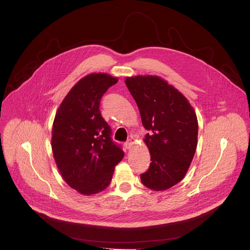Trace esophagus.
<instances>
[{
    "mask_svg": "<svg viewBox=\"0 0 250 250\" xmlns=\"http://www.w3.org/2000/svg\"><path fill=\"white\" fill-rule=\"evenodd\" d=\"M133 144H134V143H133L131 140H129V141H127V142L125 143V147H126L128 150H130V149H132Z\"/></svg>",
    "mask_w": 250,
    "mask_h": 250,
    "instance_id": "obj_1",
    "label": "esophagus"
}]
</instances>
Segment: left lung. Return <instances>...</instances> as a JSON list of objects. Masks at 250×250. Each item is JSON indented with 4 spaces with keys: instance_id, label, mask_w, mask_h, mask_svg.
Listing matches in <instances>:
<instances>
[{
    "instance_id": "obj_1",
    "label": "left lung",
    "mask_w": 250,
    "mask_h": 250,
    "mask_svg": "<svg viewBox=\"0 0 250 250\" xmlns=\"http://www.w3.org/2000/svg\"><path fill=\"white\" fill-rule=\"evenodd\" d=\"M125 83L137 102L143 127L150 131L144 143L151 163L141 175L153 190H166L185 177L193 159L198 136L194 108L173 85L159 76L127 77Z\"/></svg>"
}]
</instances>
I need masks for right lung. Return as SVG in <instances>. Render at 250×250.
I'll use <instances>...</instances> for the list:
<instances>
[{
    "instance_id": "obj_1",
    "label": "right lung",
    "mask_w": 250,
    "mask_h": 250,
    "mask_svg": "<svg viewBox=\"0 0 250 250\" xmlns=\"http://www.w3.org/2000/svg\"><path fill=\"white\" fill-rule=\"evenodd\" d=\"M117 82L106 73L86 75L64 97L54 119L55 162L66 184L83 195L104 190L124 157L99 109L102 96Z\"/></svg>"
}]
</instances>
